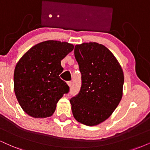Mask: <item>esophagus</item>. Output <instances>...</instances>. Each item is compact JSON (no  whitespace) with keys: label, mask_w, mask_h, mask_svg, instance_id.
<instances>
[{"label":"esophagus","mask_w":150,"mask_h":150,"mask_svg":"<svg viewBox=\"0 0 150 150\" xmlns=\"http://www.w3.org/2000/svg\"><path fill=\"white\" fill-rule=\"evenodd\" d=\"M71 84H72L71 81H68V82H67V85H68V86H69V87L71 86Z\"/></svg>","instance_id":"1"}]
</instances>
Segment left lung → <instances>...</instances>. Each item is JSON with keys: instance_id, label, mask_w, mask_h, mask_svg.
Returning a JSON list of instances; mask_svg holds the SVG:
<instances>
[{"instance_id": "obj_1", "label": "left lung", "mask_w": 150, "mask_h": 150, "mask_svg": "<svg viewBox=\"0 0 150 150\" xmlns=\"http://www.w3.org/2000/svg\"><path fill=\"white\" fill-rule=\"evenodd\" d=\"M81 73L80 92L70 99L74 117L95 126L110 117L122 97L124 74L114 55L97 42L75 46Z\"/></svg>"}]
</instances>
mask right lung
<instances>
[{"instance_id":"obj_1","label":"right lung","mask_w":150,"mask_h":150,"mask_svg":"<svg viewBox=\"0 0 150 150\" xmlns=\"http://www.w3.org/2000/svg\"><path fill=\"white\" fill-rule=\"evenodd\" d=\"M74 45L55 40L40 42L30 49L16 64L14 90L23 111L33 117L51 116L56 104L69 88L60 75L61 60Z\"/></svg>"}]
</instances>
